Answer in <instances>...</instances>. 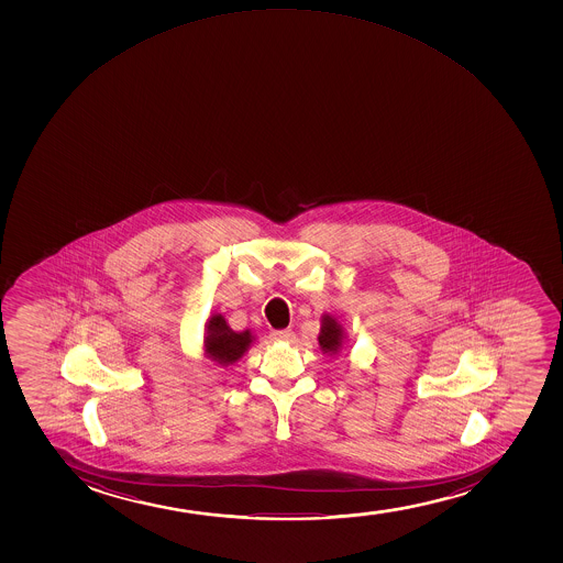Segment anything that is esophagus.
I'll list each match as a JSON object with an SVG mask.
<instances>
[{
	"mask_svg": "<svg viewBox=\"0 0 563 563\" xmlns=\"http://www.w3.org/2000/svg\"><path fill=\"white\" fill-rule=\"evenodd\" d=\"M271 338L274 342H292L295 340V332L289 329L272 330Z\"/></svg>",
	"mask_w": 563,
	"mask_h": 563,
	"instance_id": "34e87169",
	"label": "esophagus"
}]
</instances>
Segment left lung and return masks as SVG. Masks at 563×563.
I'll return each instance as SVG.
<instances>
[{
	"label": "left lung",
	"mask_w": 563,
	"mask_h": 563,
	"mask_svg": "<svg viewBox=\"0 0 563 563\" xmlns=\"http://www.w3.org/2000/svg\"><path fill=\"white\" fill-rule=\"evenodd\" d=\"M319 345L323 353H330V355H336L340 347H342L343 330L338 324L336 319H332L330 316H323L321 321V332H319Z\"/></svg>",
	"instance_id": "8db88e82"
}]
</instances>
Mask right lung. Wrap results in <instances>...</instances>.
Returning a JSON list of instances; mask_svg holds the SVG:
<instances>
[{
    "mask_svg": "<svg viewBox=\"0 0 563 563\" xmlns=\"http://www.w3.org/2000/svg\"><path fill=\"white\" fill-rule=\"evenodd\" d=\"M250 330L234 332L227 324L225 317L213 316L207 324V336H205V351L210 361L218 362L221 366H229L239 361L240 356L246 353L252 343Z\"/></svg>",
    "mask_w": 563,
    "mask_h": 563,
    "instance_id": "right-lung-1",
    "label": "right lung"
}]
</instances>
